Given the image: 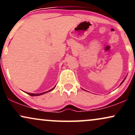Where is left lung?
Returning a JSON list of instances; mask_svg holds the SVG:
<instances>
[{
  "instance_id": "left-lung-1",
  "label": "left lung",
  "mask_w": 135,
  "mask_h": 135,
  "mask_svg": "<svg viewBox=\"0 0 135 135\" xmlns=\"http://www.w3.org/2000/svg\"><path fill=\"white\" fill-rule=\"evenodd\" d=\"M126 77H127V76H126ZM126 77H125V78H124V79L123 80H122V83H120V85H121V84H122V83H123V82H124V80H125V79H126Z\"/></svg>"
}]
</instances>
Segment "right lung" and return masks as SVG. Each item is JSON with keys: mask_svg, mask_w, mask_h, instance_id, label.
Instances as JSON below:
<instances>
[{"mask_svg": "<svg viewBox=\"0 0 135 135\" xmlns=\"http://www.w3.org/2000/svg\"><path fill=\"white\" fill-rule=\"evenodd\" d=\"M56 87V86L54 87L53 88H52L51 89H50V90L47 91H46V92H43V93H27L28 94H29V95L32 96V97H35V96H40V95H42V94H44L45 93H47L49 92V91H51L53 90L54 89H55Z\"/></svg>", "mask_w": 135, "mask_h": 135, "instance_id": "right-lung-1", "label": "right lung"}]
</instances>
